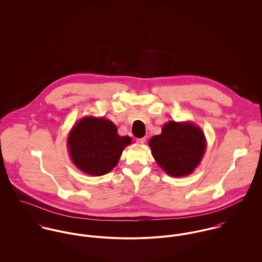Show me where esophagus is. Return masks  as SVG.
Returning <instances> with one entry per match:
<instances>
[{
	"label": "esophagus",
	"instance_id": "1",
	"mask_svg": "<svg viewBox=\"0 0 262 262\" xmlns=\"http://www.w3.org/2000/svg\"><path fill=\"white\" fill-rule=\"evenodd\" d=\"M145 140H146V138H145V137L137 138V139H136V142H137V143H139V144H143V143L145 142Z\"/></svg>",
	"mask_w": 262,
	"mask_h": 262
}]
</instances>
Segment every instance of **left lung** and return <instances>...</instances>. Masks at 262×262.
Segmentation results:
<instances>
[{"label":"left lung","instance_id":"8db88e82","mask_svg":"<svg viewBox=\"0 0 262 262\" xmlns=\"http://www.w3.org/2000/svg\"><path fill=\"white\" fill-rule=\"evenodd\" d=\"M157 164L170 177L189 176L201 163L207 140L199 126L187 121H169L148 142Z\"/></svg>","mask_w":262,"mask_h":262}]
</instances>
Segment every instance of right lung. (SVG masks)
Listing matches in <instances>:
<instances>
[{"mask_svg":"<svg viewBox=\"0 0 262 262\" xmlns=\"http://www.w3.org/2000/svg\"><path fill=\"white\" fill-rule=\"evenodd\" d=\"M131 142L129 136L118 134L112 121L93 116L75 123L67 141L75 166L95 177L104 176L117 166L123 150Z\"/></svg>","mask_w":262,"mask_h":262,"instance_id":"right-lung-1","label":"right lung"}]
</instances>
